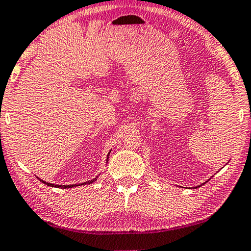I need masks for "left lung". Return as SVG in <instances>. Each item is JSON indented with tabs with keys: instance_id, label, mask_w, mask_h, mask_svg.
Here are the masks:
<instances>
[{
	"instance_id": "1",
	"label": "left lung",
	"mask_w": 251,
	"mask_h": 251,
	"mask_svg": "<svg viewBox=\"0 0 251 251\" xmlns=\"http://www.w3.org/2000/svg\"><path fill=\"white\" fill-rule=\"evenodd\" d=\"M202 185V184H201ZM201 185H199V186H201ZM199 186H196V188H199Z\"/></svg>"
}]
</instances>
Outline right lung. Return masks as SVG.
<instances>
[{"label":"right lung","mask_w":251,"mask_h":251,"mask_svg":"<svg viewBox=\"0 0 251 251\" xmlns=\"http://www.w3.org/2000/svg\"><path fill=\"white\" fill-rule=\"evenodd\" d=\"M109 154H110V151H109V153L107 154V158H106V162H108V157H109ZM97 177L98 176H96L95 178H93V180L91 181H86V182H83V183H80V184H71V185H58V184H51V183H48V182H46V181H43V180H39L41 181L42 183H45V184H47V185H49V186H54V188H65V189H69V188H74V186H79V185H85V184H91V183H94L95 181H97Z\"/></svg>","instance_id":"add662e5"}]
</instances>
